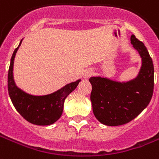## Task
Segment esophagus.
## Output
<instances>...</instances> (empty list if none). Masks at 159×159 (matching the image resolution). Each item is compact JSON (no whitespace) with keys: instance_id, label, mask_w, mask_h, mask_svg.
<instances>
[{"instance_id":"1","label":"esophagus","mask_w":159,"mask_h":159,"mask_svg":"<svg viewBox=\"0 0 159 159\" xmlns=\"http://www.w3.org/2000/svg\"><path fill=\"white\" fill-rule=\"evenodd\" d=\"M93 74V71L92 70H87V71L84 72V77L85 78H88L91 76V75Z\"/></svg>"}]
</instances>
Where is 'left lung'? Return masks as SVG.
I'll list each match as a JSON object with an SVG mask.
<instances>
[{
  "label": "left lung",
  "mask_w": 159,
  "mask_h": 159,
  "mask_svg": "<svg viewBox=\"0 0 159 159\" xmlns=\"http://www.w3.org/2000/svg\"><path fill=\"white\" fill-rule=\"evenodd\" d=\"M131 43L142 57L139 76L127 82L106 77H90L91 101L96 118L104 125L119 126L129 123L149 104L154 87V68L144 44L131 36Z\"/></svg>",
  "instance_id": "1"
}]
</instances>
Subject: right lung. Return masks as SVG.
Returning a JSON list of instances; mask_svg holds the SVG:
<instances>
[{
    "mask_svg": "<svg viewBox=\"0 0 159 159\" xmlns=\"http://www.w3.org/2000/svg\"><path fill=\"white\" fill-rule=\"evenodd\" d=\"M17 48L12 54L8 71V93L10 98L19 113L29 123L35 125H51L57 122L63 112L64 101L67 96L75 90L81 80L71 82L55 93L45 96H33L18 88L13 78L14 58Z\"/></svg>",
    "mask_w": 159,
    "mask_h": 159,
    "instance_id": "obj_1",
    "label": "right lung"
}]
</instances>
